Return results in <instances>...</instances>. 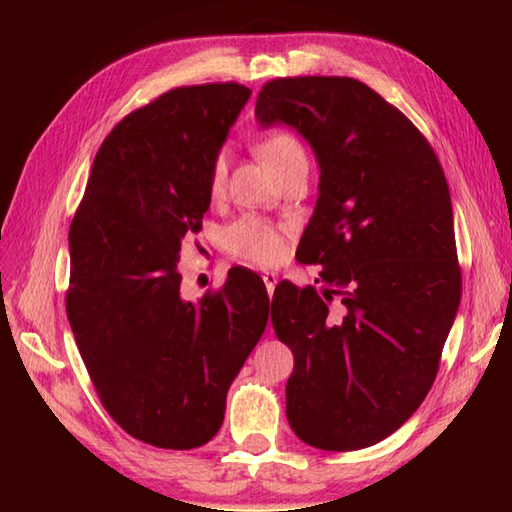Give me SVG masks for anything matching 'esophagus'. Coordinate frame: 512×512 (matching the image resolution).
<instances>
[{"mask_svg":"<svg viewBox=\"0 0 512 512\" xmlns=\"http://www.w3.org/2000/svg\"><path fill=\"white\" fill-rule=\"evenodd\" d=\"M262 280L266 284V291L273 293L275 291V284H277V280H280V277H277L275 271H262Z\"/></svg>","mask_w":512,"mask_h":512,"instance_id":"34e87169","label":"esophagus"}]
</instances>
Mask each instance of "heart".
I'll use <instances>...</instances> for the list:
<instances>
[{
	"label": "heart",
	"mask_w": 512,
	"mask_h": 512,
	"mask_svg": "<svg viewBox=\"0 0 512 512\" xmlns=\"http://www.w3.org/2000/svg\"><path fill=\"white\" fill-rule=\"evenodd\" d=\"M296 155H305L300 142L287 131H273L259 144V158L273 171ZM225 180V155L212 164V189H221ZM225 246L235 257L255 264H275L284 253V225L257 214H244L225 228Z\"/></svg>",
	"instance_id": "obj_1"
}]
</instances>
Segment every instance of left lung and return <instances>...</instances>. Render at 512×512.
<instances>
[{
	"mask_svg": "<svg viewBox=\"0 0 512 512\" xmlns=\"http://www.w3.org/2000/svg\"><path fill=\"white\" fill-rule=\"evenodd\" d=\"M262 128L291 126L320 169L298 257L323 282H280L271 320L296 359L287 418L325 452L391 436L436 379L461 302L452 198L424 135L366 83L348 76L268 81Z\"/></svg>",
	"mask_w": 512,
	"mask_h": 512,
	"instance_id": "8db88e82",
	"label": "left lung"
}]
</instances>
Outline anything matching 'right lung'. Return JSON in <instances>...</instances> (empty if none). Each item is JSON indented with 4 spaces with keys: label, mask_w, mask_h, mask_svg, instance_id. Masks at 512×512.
<instances>
[{
    "label": "right lung",
    "mask_w": 512,
    "mask_h": 512,
    "mask_svg": "<svg viewBox=\"0 0 512 512\" xmlns=\"http://www.w3.org/2000/svg\"><path fill=\"white\" fill-rule=\"evenodd\" d=\"M250 90L207 83L160 94L112 128L69 228L67 318L101 404L133 438L194 449L223 424L225 395L262 339V277L183 296L178 253L201 230L212 164Z\"/></svg>",
    "instance_id": "add662e5"
}]
</instances>
